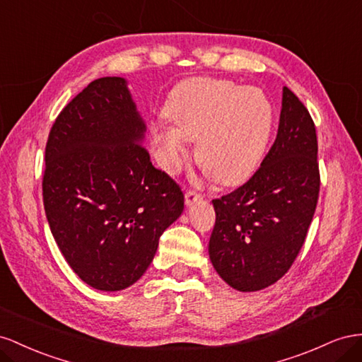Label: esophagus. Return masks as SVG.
I'll list each match as a JSON object with an SVG mask.
<instances>
[{
	"mask_svg": "<svg viewBox=\"0 0 362 362\" xmlns=\"http://www.w3.org/2000/svg\"><path fill=\"white\" fill-rule=\"evenodd\" d=\"M203 199V195L195 192V191H187V194H185V204L187 206H192L194 203H197Z\"/></svg>",
	"mask_w": 362,
	"mask_h": 362,
	"instance_id": "esophagus-1",
	"label": "esophagus"
}]
</instances>
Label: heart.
<instances>
[{"label":"heart","instance_id":"heart-1","mask_svg":"<svg viewBox=\"0 0 362 362\" xmlns=\"http://www.w3.org/2000/svg\"><path fill=\"white\" fill-rule=\"evenodd\" d=\"M163 113L173 127H151L159 167L177 171L189 141L199 139L202 167L223 185L240 183L257 168L273 129V106L264 90L206 77L182 83Z\"/></svg>","mask_w":362,"mask_h":362}]
</instances>
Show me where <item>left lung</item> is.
I'll return each instance as SVG.
<instances>
[{"instance_id": "1", "label": "left lung", "mask_w": 362, "mask_h": 362, "mask_svg": "<svg viewBox=\"0 0 362 362\" xmlns=\"http://www.w3.org/2000/svg\"><path fill=\"white\" fill-rule=\"evenodd\" d=\"M314 121L284 86L277 136L243 187L212 200L209 257L223 281L243 293L277 282L293 265L315 212L320 173Z\"/></svg>"}]
</instances>
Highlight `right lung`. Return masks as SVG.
<instances>
[{
	"label": "right lung",
	"mask_w": 362,
	"mask_h": 362,
	"mask_svg": "<svg viewBox=\"0 0 362 362\" xmlns=\"http://www.w3.org/2000/svg\"><path fill=\"white\" fill-rule=\"evenodd\" d=\"M147 126L122 77L97 78L60 112L45 148L44 208L81 281L121 291L139 281L183 212L179 185L150 162Z\"/></svg>",
	"instance_id": "1"
}]
</instances>
